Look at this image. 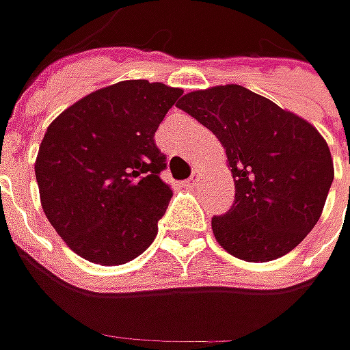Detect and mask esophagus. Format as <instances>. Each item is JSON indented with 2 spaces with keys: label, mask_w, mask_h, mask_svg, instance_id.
<instances>
[{
  "label": "esophagus",
  "mask_w": 350,
  "mask_h": 350,
  "mask_svg": "<svg viewBox=\"0 0 350 350\" xmlns=\"http://www.w3.org/2000/svg\"><path fill=\"white\" fill-rule=\"evenodd\" d=\"M198 181H200V173H198V171H195V173H193V175H191V177L185 181V185H187L189 189H195L196 185H198Z\"/></svg>",
  "instance_id": "obj_1"
}]
</instances>
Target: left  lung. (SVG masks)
I'll use <instances>...</instances> for the list:
<instances>
[{"label": "left lung", "instance_id": "8db88e82", "mask_svg": "<svg viewBox=\"0 0 350 350\" xmlns=\"http://www.w3.org/2000/svg\"><path fill=\"white\" fill-rule=\"evenodd\" d=\"M179 109L222 142L235 200L212 218L216 241L241 261L286 255L319 220L333 159L317 128L271 99L228 83L191 91Z\"/></svg>", "mask_w": 350, "mask_h": 350}]
</instances>
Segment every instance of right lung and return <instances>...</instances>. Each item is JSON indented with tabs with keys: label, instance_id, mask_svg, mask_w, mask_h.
I'll list each match as a JSON object with an SVG mask.
<instances>
[{
	"label": "right lung",
	"instance_id": "obj_1",
	"mask_svg": "<svg viewBox=\"0 0 350 350\" xmlns=\"http://www.w3.org/2000/svg\"><path fill=\"white\" fill-rule=\"evenodd\" d=\"M183 89L126 79L56 116L34 161L40 204L66 245L95 265H124L152 245L173 191L155 130Z\"/></svg>",
	"mask_w": 350,
	"mask_h": 350
}]
</instances>
